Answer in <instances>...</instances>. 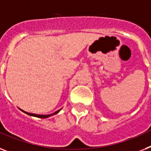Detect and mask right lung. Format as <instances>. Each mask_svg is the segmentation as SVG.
<instances>
[{
	"label": "right lung",
	"mask_w": 151,
	"mask_h": 151,
	"mask_svg": "<svg viewBox=\"0 0 151 151\" xmlns=\"http://www.w3.org/2000/svg\"><path fill=\"white\" fill-rule=\"evenodd\" d=\"M20 109V108H19ZM21 110H22L23 113H26V114H28V115L29 116H35V117H38V118H42V119H45V118H48V117H50V116H52L53 115H55V114H57L58 113H59V111H60L61 109H58V110H57V111H55V113H52V114H48V115H41V114H35V113H28V112L24 111V110H23V109H20Z\"/></svg>",
	"instance_id": "add662e5"
}]
</instances>
